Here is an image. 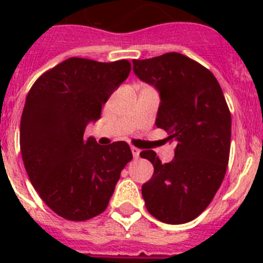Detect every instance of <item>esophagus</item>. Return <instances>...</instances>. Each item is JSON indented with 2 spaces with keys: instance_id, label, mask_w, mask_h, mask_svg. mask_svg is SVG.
I'll return each mask as SVG.
<instances>
[{
  "instance_id": "esophagus-1",
  "label": "esophagus",
  "mask_w": 263,
  "mask_h": 263,
  "mask_svg": "<svg viewBox=\"0 0 263 263\" xmlns=\"http://www.w3.org/2000/svg\"><path fill=\"white\" fill-rule=\"evenodd\" d=\"M132 153H133V157L134 158H138L139 157V153H141V150H139L138 147H136V146H132Z\"/></svg>"
}]
</instances>
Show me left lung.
<instances>
[{"label":"left lung","instance_id":"8db88e82","mask_svg":"<svg viewBox=\"0 0 263 263\" xmlns=\"http://www.w3.org/2000/svg\"><path fill=\"white\" fill-rule=\"evenodd\" d=\"M134 73L160 95L155 125L175 142V158L162 163L153 150L141 157L154 166L142 185L148 213L166 224L192 221L210 205L224 180L231 152L232 117L212 72L179 52L133 60Z\"/></svg>","mask_w":263,"mask_h":263}]
</instances>
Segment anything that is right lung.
I'll list each match as a JSON object with an SVG mask.
<instances>
[{
	"instance_id": "obj_1",
	"label": "right lung",
	"mask_w": 263,
	"mask_h": 263,
	"mask_svg": "<svg viewBox=\"0 0 263 263\" xmlns=\"http://www.w3.org/2000/svg\"><path fill=\"white\" fill-rule=\"evenodd\" d=\"M130 69L126 59L68 58L29 90L21 117L23 164L42 200L66 220L85 221L103 213L121 171L133 159L124 141L101 146L84 137Z\"/></svg>"
}]
</instances>
